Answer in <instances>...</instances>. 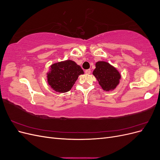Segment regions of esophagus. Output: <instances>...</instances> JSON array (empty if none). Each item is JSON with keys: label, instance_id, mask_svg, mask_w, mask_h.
I'll list each match as a JSON object with an SVG mask.
<instances>
[{"label": "esophagus", "instance_id": "34e87169", "mask_svg": "<svg viewBox=\"0 0 160 160\" xmlns=\"http://www.w3.org/2000/svg\"><path fill=\"white\" fill-rule=\"evenodd\" d=\"M85 72L87 75H89L91 73V69H87V70H85Z\"/></svg>", "mask_w": 160, "mask_h": 160}]
</instances>
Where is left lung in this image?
Masks as SVG:
<instances>
[{"mask_svg": "<svg viewBox=\"0 0 160 160\" xmlns=\"http://www.w3.org/2000/svg\"><path fill=\"white\" fill-rule=\"evenodd\" d=\"M93 75L104 91L113 90L119 83L121 75L114 67L105 61H98L95 64Z\"/></svg>", "mask_w": 160, "mask_h": 160, "instance_id": "1", "label": "left lung"}]
</instances>
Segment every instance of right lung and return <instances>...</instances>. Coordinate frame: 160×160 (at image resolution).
<instances>
[{"instance_id": "add662e5", "label": "right lung", "mask_w": 160, "mask_h": 160, "mask_svg": "<svg viewBox=\"0 0 160 160\" xmlns=\"http://www.w3.org/2000/svg\"><path fill=\"white\" fill-rule=\"evenodd\" d=\"M84 72L75 62L67 60L58 62L50 67L47 72V82L51 88L59 93L69 91L80 75Z\"/></svg>"}]
</instances>
